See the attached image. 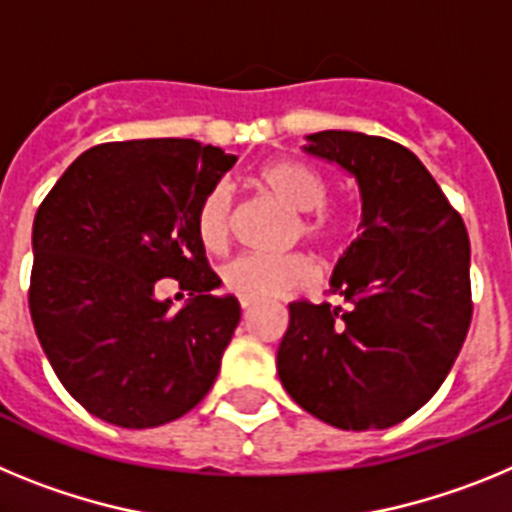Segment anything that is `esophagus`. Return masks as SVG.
<instances>
[{
    "instance_id": "34e87169",
    "label": "esophagus",
    "mask_w": 512,
    "mask_h": 512,
    "mask_svg": "<svg viewBox=\"0 0 512 512\" xmlns=\"http://www.w3.org/2000/svg\"><path fill=\"white\" fill-rule=\"evenodd\" d=\"M253 305H256V300H246V297H243V300H241V307H243V310H251Z\"/></svg>"
}]
</instances>
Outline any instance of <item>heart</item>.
<instances>
[{
  "label": "heart",
  "mask_w": 512,
  "mask_h": 512,
  "mask_svg": "<svg viewBox=\"0 0 512 512\" xmlns=\"http://www.w3.org/2000/svg\"><path fill=\"white\" fill-rule=\"evenodd\" d=\"M251 184L264 197H271L282 207L292 210L289 241H305L323 253L338 251L348 233V212L341 205H330L328 182L315 166L300 158H274L251 174ZM235 205L228 184L215 182L205 189L194 210V228L202 246L212 253L228 248L233 238ZM223 287L230 295L246 300H264L300 289L315 279V264L305 253L284 256H259L241 253L220 269Z\"/></svg>",
  "instance_id": "b5f03b06"
}]
</instances>
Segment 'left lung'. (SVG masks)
<instances>
[{"instance_id": "obj_1", "label": "left lung", "mask_w": 512, "mask_h": 512, "mask_svg": "<svg viewBox=\"0 0 512 512\" xmlns=\"http://www.w3.org/2000/svg\"><path fill=\"white\" fill-rule=\"evenodd\" d=\"M307 153L356 176L361 235L333 274L343 305H289L277 372L289 397L343 431L390 428L436 395L472 323L469 235L413 151L323 130Z\"/></svg>"}]
</instances>
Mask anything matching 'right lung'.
Wrapping results in <instances>:
<instances>
[{"label":"right lung","instance_id":"right-lung-1","mask_svg":"<svg viewBox=\"0 0 512 512\" xmlns=\"http://www.w3.org/2000/svg\"><path fill=\"white\" fill-rule=\"evenodd\" d=\"M235 156L189 138L99 143L45 194L33 223L30 318L81 408L120 428L182 418L210 392L241 320L197 238L194 210ZM174 278L182 311L152 289Z\"/></svg>","mask_w":512,"mask_h":512}]
</instances>
